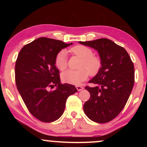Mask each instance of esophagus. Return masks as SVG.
<instances>
[{
	"instance_id": "34e87169",
	"label": "esophagus",
	"mask_w": 147,
	"mask_h": 147,
	"mask_svg": "<svg viewBox=\"0 0 147 147\" xmlns=\"http://www.w3.org/2000/svg\"><path fill=\"white\" fill-rule=\"evenodd\" d=\"M76 88H77V90L78 91H81L84 89V88L82 86H76Z\"/></svg>"
}]
</instances>
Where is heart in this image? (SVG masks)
<instances>
[{
    "instance_id": "1",
    "label": "heart",
    "mask_w": 147,
    "mask_h": 147,
    "mask_svg": "<svg viewBox=\"0 0 147 147\" xmlns=\"http://www.w3.org/2000/svg\"><path fill=\"white\" fill-rule=\"evenodd\" d=\"M73 55L82 59L77 70H68L61 74V79L65 83L74 85L80 84L88 77L89 74H97L101 68V60L99 57L93 56V52L90 48L82 45H77L70 49ZM55 66L61 71H63L68 67V54L65 50H61L55 59Z\"/></svg>"
}]
</instances>
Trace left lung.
<instances>
[{
    "label": "left lung",
    "mask_w": 147,
    "mask_h": 147,
    "mask_svg": "<svg viewBox=\"0 0 147 147\" xmlns=\"http://www.w3.org/2000/svg\"><path fill=\"white\" fill-rule=\"evenodd\" d=\"M81 44L97 50L102 67L86 86L90 97L84 105L89 119L97 123L113 120L125 106L132 91L135 80L134 65L122 47L108 38L79 41Z\"/></svg>",
    "instance_id": "obj_1"
}]
</instances>
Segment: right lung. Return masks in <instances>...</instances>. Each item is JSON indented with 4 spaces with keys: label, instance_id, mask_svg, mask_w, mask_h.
<instances>
[{
    "label": "right lung",
    "instance_id": "add662e5",
    "mask_svg": "<svg viewBox=\"0 0 147 147\" xmlns=\"http://www.w3.org/2000/svg\"><path fill=\"white\" fill-rule=\"evenodd\" d=\"M72 43L41 37L24 45L15 65V80L25 106L34 117L43 122L58 119L75 86L60 83L59 70L55 59L58 52ZM57 86V89H49Z\"/></svg>",
    "mask_w": 147,
    "mask_h": 147
}]
</instances>
